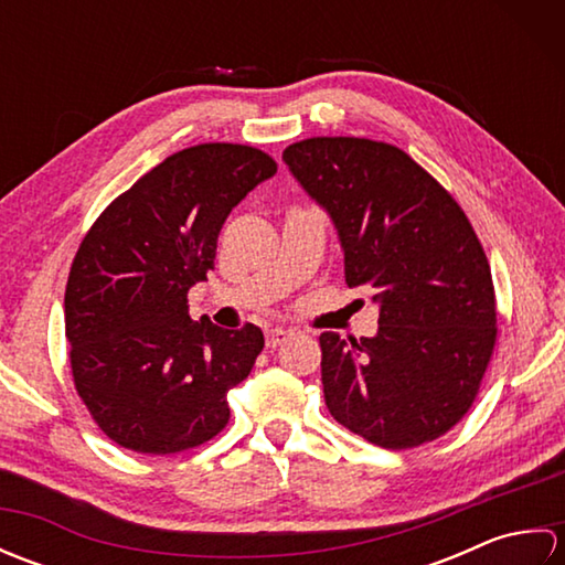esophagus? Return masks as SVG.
I'll return each instance as SVG.
<instances>
[{
    "mask_svg": "<svg viewBox=\"0 0 565 565\" xmlns=\"http://www.w3.org/2000/svg\"><path fill=\"white\" fill-rule=\"evenodd\" d=\"M289 338H291V330L271 328V330L267 332V347H269V350H276V347H279L281 342H286Z\"/></svg>",
    "mask_w": 565,
    "mask_h": 565,
    "instance_id": "obj_1",
    "label": "esophagus"
}]
</instances>
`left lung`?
<instances>
[{
  "instance_id": "left-lung-1",
  "label": "left lung",
  "mask_w": 565,
  "mask_h": 565,
  "mask_svg": "<svg viewBox=\"0 0 565 565\" xmlns=\"http://www.w3.org/2000/svg\"><path fill=\"white\" fill-rule=\"evenodd\" d=\"M338 227L344 281L369 286L379 332L320 334L330 415L383 449H413L473 405L498 340L490 264L463 209L411 154L320 136L284 150Z\"/></svg>"
}]
</instances>
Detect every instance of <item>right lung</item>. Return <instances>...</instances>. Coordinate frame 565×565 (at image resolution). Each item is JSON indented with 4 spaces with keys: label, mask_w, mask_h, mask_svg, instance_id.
Wrapping results in <instances>:
<instances>
[{
    "label": "right lung",
    "mask_w": 565,
    "mask_h": 565,
    "mask_svg": "<svg viewBox=\"0 0 565 565\" xmlns=\"http://www.w3.org/2000/svg\"><path fill=\"white\" fill-rule=\"evenodd\" d=\"M276 172L235 142L179 150L116 196L84 235L65 289L75 388L106 437L138 454L201 447L231 419L227 391L264 347L257 326L189 316L218 233L247 191Z\"/></svg>",
    "instance_id": "1"
}]
</instances>
